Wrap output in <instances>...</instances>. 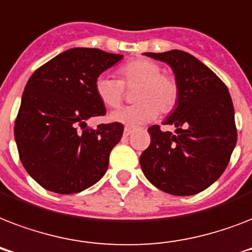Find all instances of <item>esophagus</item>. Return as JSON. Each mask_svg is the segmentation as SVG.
Here are the masks:
<instances>
[{
  "label": "esophagus",
  "mask_w": 252,
  "mask_h": 252,
  "mask_svg": "<svg viewBox=\"0 0 252 252\" xmlns=\"http://www.w3.org/2000/svg\"><path fill=\"white\" fill-rule=\"evenodd\" d=\"M132 132H133V128H132V126H126V128H124V136H126V137H128Z\"/></svg>",
  "instance_id": "1"
}]
</instances>
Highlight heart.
<instances>
[{
  "label": "heart",
  "instance_id": "1",
  "mask_svg": "<svg viewBox=\"0 0 252 252\" xmlns=\"http://www.w3.org/2000/svg\"><path fill=\"white\" fill-rule=\"evenodd\" d=\"M120 80L100 74L95 80V93L108 108H118L126 96V89H133L132 106L124 107L111 115L114 122L126 126H140L157 118L158 112L168 114L179 98L175 78L162 73L161 65L148 59H136L120 66Z\"/></svg>",
  "mask_w": 252,
  "mask_h": 252
}]
</instances>
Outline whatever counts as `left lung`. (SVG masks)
<instances>
[{
	"mask_svg": "<svg viewBox=\"0 0 252 252\" xmlns=\"http://www.w3.org/2000/svg\"><path fill=\"white\" fill-rule=\"evenodd\" d=\"M171 66L179 89L178 106L163 124L152 126L150 145L140 157L146 179L176 196L199 193L225 171L237 144L234 107L226 85L196 57L183 51L146 52Z\"/></svg>",
	"mask_w": 252,
	"mask_h": 252,
	"instance_id": "left-lung-1",
	"label": "left lung"
}]
</instances>
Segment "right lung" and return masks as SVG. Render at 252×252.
Segmentation results:
<instances>
[{"label": "right lung", "mask_w": 252, "mask_h": 252, "mask_svg": "<svg viewBox=\"0 0 252 252\" xmlns=\"http://www.w3.org/2000/svg\"><path fill=\"white\" fill-rule=\"evenodd\" d=\"M122 59L98 48H72L27 81L14 137L22 165L45 189L77 193L106 174L124 126L110 123L91 129L86 120L106 115L95 80Z\"/></svg>", "instance_id": "1"}]
</instances>
